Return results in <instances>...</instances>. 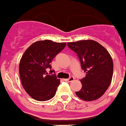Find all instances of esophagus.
<instances>
[{
	"mask_svg": "<svg viewBox=\"0 0 126 126\" xmlns=\"http://www.w3.org/2000/svg\"><path fill=\"white\" fill-rule=\"evenodd\" d=\"M74 79H75V78L73 77H70L69 78H68V79H65V81H66V82H72V81H73L74 80Z\"/></svg>",
	"mask_w": 126,
	"mask_h": 126,
	"instance_id": "esophagus-1",
	"label": "esophagus"
}]
</instances>
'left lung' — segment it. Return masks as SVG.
<instances>
[{"instance_id": "1", "label": "left lung", "mask_w": 126, "mask_h": 126, "mask_svg": "<svg viewBox=\"0 0 126 126\" xmlns=\"http://www.w3.org/2000/svg\"><path fill=\"white\" fill-rule=\"evenodd\" d=\"M77 53L86 76L80 79L82 88L75 92L84 101H94L103 95L110 85L113 74V62L107 49L95 41L81 40L67 44Z\"/></svg>"}]
</instances>
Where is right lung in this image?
I'll list each match as a JSON object with an SVG mask.
<instances>
[{"instance_id":"right-lung-1","label":"right lung","mask_w":126,"mask_h":126,"mask_svg":"<svg viewBox=\"0 0 126 126\" xmlns=\"http://www.w3.org/2000/svg\"><path fill=\"white\" fill-rule=\"evenodd\" d=\"M66 46V43L42 40L32 44L20 60L19 75L23 88L33 99L47 101L55 96L60 84L50 63ZM50 69V74L47 71Z\"/></svg>"}]
</instances>
